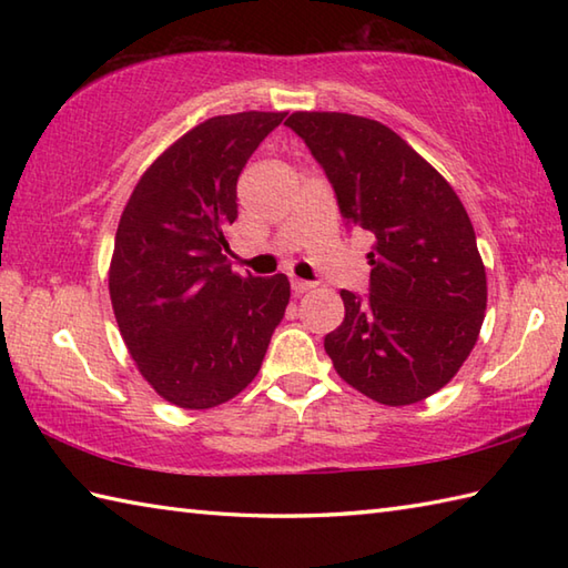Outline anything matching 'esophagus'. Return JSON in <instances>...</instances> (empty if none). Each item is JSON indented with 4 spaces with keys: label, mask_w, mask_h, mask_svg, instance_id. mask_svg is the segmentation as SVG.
Here are the masks:
<instances>
[{
    "label": "esophagus",
    "mask_w": 568,
    "mask_h": 568,
    "mask_svg": "<svg viewBox=\"0 0 568 568\" xmlns=\"http://www.w3.org/2000/svg\"><path fill=\"white\" fill-rule=\"evenodd\" d=\"M293 293L295 295H303V293H310L312 287H315V283H310V281H300V277H293Z\"/></svg>",
    "instance_id": "1"
}]
</instances>
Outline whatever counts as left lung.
Returning a JSON list of instances; mask_svg holds the SVG:
<instances>
[{"label": "left lung", "mask_w": 568, "mask_h": 568, "mask_svg": "<svg viewBox=\"0 0 568 568\" xmlns=\"http://www.w3.org/2000/svg\"><path fill=\"white\" fill-rule=\"evenodd\" d=\"M348 226L373 234L368 297L342 291L344 322L324 336L336 373L383 405H413L449 383L486 315V268L454 187L381 122L295 112Z\"/></svg>", "instance_id": "obj_1"}]
</instances>
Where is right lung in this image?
Wrapping results in <instances>:
<instances>
[{
    "instance_id": "1",
    "label": "right lung",
    "mask_w": 568,
    "mask_h": 568,
    "mask_svg": "<svg viewBox=\"0 0 568 568\" xmlns=\"http://www.w3.org/2000/svg\"><path fill=\"white\" fill-rule=\"evenodd\" d=\"M285 112L212 116L141 175L110 265L114 317L141 376L163 400L207 409L256 378L281 324L283 273L241 277L226 258L236 180Z\"/></svg>"
}]
</instances>
